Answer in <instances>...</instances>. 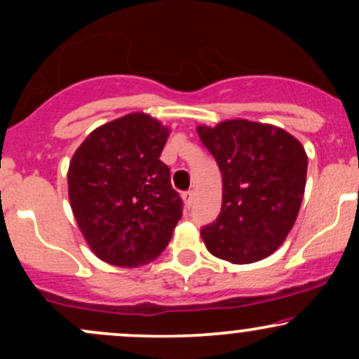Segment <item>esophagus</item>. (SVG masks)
I'll use <instances>...</instances> for the list:
<instances>
[{
	"mask_svg": "<svg viewBox=\"0 0 359 359\" xmlns=\"http://www.w3.org/2000/svg\"><path fill=\"white\" fill-rule=\"evenodd\" d=\"M182 199H184L185 205H187V208H191V205L194 204V201H196V194H194V191H187V192H184Z\"/></svg>",
	"mask_w": 359,
	"mask_h": 359,
	"instance_id": "1",
	"label": "esophagus"
}]
</instances>
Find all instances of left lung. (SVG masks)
<instances>
[{
  "label": "left lung",
  "mask_w": 359,
  "mask_h": 359,
  "mask_svg": "<svg viewBox=\"0 0 359 359\" xmlns=\"http://www.w3.org/2000/svg\"><path fill=\"white\" fill-rule=\"evenodd\" d=\"M222 174L216 222L201 229L214 257L246 265L270 257L294 228L307 177L302 143L282 128L248 119L197 126Z\"/></svg>",
  "instance_id": "left-lung-1"
}]
</instances>
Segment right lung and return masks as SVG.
<instances>
[{
    "label": "right lung",
    "instance_id": "obj_1",
    "mask_svg": "<svg viewBox=\"0 0 359 359\" xmlns=\"http://www.w3.org/2000/svg\"><path fill=\"white\" fill-rule=\"evenodd\" d=\"M170 128L147 113L106 123L69 163V201L93 253L114 266L147 265L165 250L182 216L160 160Z\"/></svg>",
    "mask_w": 359,
    "mask_h": 359
}]
</instances>
